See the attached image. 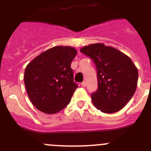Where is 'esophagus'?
Here are the masks:
<instances>
[{"label":"esophagus","instance_id":"obj_1","mask_svg":"<svg viewBox=\"0 0 151 151\" xmlns=\"http://www.w3.org/2000/svg\"><path fill=\"white\" fill-rule=\"evenodd\" d=\"M81 85H82V87L85 88V86H86V83H85V82H82V83H81Z\"/></svg>","mask_w":151,"mask_h":151}]
</instances>
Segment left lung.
<instances>
[{
    "label": "left lung",
    "mask_w": 151,
    "mask_h": 151,
    "mask_svg": "<svg viewBox=\"0 0 151 151\" xmlns=\"http://www.w3.org/2000/svg\"><path fill=\"white\" fill-rule=\"evenodd\" d=\"M80 51L93 60L97 69V89L92 102L105 113L120 110L131 100L138 83V69L128 56L104 44H93Z\"/></svg>",
    "instance_id": "obj_1"
}]
</instances>
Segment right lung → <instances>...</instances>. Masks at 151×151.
Wrapping results in <instances>:
<instances>
[{
  "mask_svg": "<svg viewBox=\"0 0 151 151\" xmlns=\"http://www.w3.org/2000/svg\"><path fill=\"white\" fill-rule=\"evenodd\" d=\"M76 54L72 47L56 46L28 64L24 82L31 102L38 110L54 114L69 104L78 88L71 69Z\"/></svg>",
  "mask_w": 151,
  "mask_h": 151,
  "instance_id": "obj_1",
  "label": "right lung"
}]
</instances>
